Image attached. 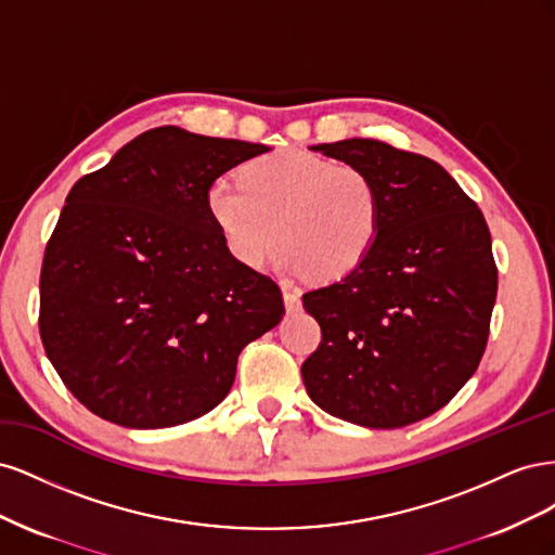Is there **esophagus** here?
Masks as SVG:
<instances>
[{
  "label": "esophagus",
  "mask_w": 555,
  "mask_h": 555,
  "mask_svg": "<svg viewBox=\"0 0 555 555\" xmlns=\"http://www.w3.org/2000/svg\"><path fill=\"white\" fill-rule=\"evenodd\" d=\"M282 298H284V308H287V312H296L300 308L298 292L287 287V284H284V287H282Z\"/></svg>",
  "instance_id": "34e87169"
}]
</instances>
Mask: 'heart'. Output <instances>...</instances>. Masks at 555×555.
<instances>
[{
    "label": "heart",
    "mask_w": 555,
    "mask_h": 555,
    "mask_svg": "<svg viewBox=\"0 0 555 555\" xmlns=\"http://www.w3.org/2000/svg\"><path fill=\"white\" fill-rule=\"evenodd\" d=\"M206 208L227 249L261 268L280 241L292 273L338 280L363 263L379 231V194L357 166L280 150L243 166L241 184L217 180Z\"/></svg>",
    "instance_id": "obj_1"
}]
</instances>
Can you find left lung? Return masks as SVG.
<instances>
[{"mask_svg": "<svg viewBox=\"0 0 555 555\" xmlns=\"http://www.w3.org/2000/svg\"><path fill=\"white\" fill-rule=\"evenodd\" d=\"M310 150L357 166L379 194L363 263L304 294L322 343L300 367L314 405L365 428H402L475 375L498 294L491 233L438 162L373 139Z\"/></svg>", "mask_w": 555, "mask_h": 555, "instance_id": "left-lung-1", "label": "left lung"}]
</instances>
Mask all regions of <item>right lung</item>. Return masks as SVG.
Instances as JSON below:
<instances>
[{
  "label": "right lung",
  "mask_w": 555,
  "mask_h": 555,
  "mask_svg": "<svg viewBox=\"0 0 555 555\" xmlns=\"http://www.w3.org/2000/svg\"><path fill=\"white\" fill-rule=\"evenodd\" d=\"M268 145L157 127L66 196L41 266L39 331L62 382L117 426L220 405L241 349L280 324L278 284L227 249L210 184Z\"/></svg>",
  "instance_id": "add662e5"
}]
</instances>
